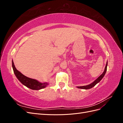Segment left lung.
<instances>
[{"instance_id": "1", "label": "left lung", "mask_w": 123, "mask_h": 123, "mask_svg": "<svg viewBox=\"0 0 123 123\" xmlns=\"http://www.w3.org/2000/svg\"><path fill=\"white\" fill-rule=\"evenodd\" d=\"M107 65H108V63L107 62L106 65L105 66V70H104V71L103 72V73L100 75L97 79L96 80H95L91 84H90V85H88L87 86H80V87H77V88H79V89H89L90 88H92V87H93L94 86H95L96 84H97L98 83H99V81L103 79V77L104 76V75H105L106 72L107 71Z\"/></svg>"}]
</instances>
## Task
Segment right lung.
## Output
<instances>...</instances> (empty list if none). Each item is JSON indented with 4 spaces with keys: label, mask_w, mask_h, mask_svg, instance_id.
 <instances>
[{
    "label": "right lung",
    "mask_w": 123,
    "mask_h": 123,
    "mask_svg": "<svg viewBox=\"0 0 123 123\" xmlns=\"http://www.w3.org/2000/svg\"><path fill=\"white\" fill-rule=\"evenodd\" d=\"M12 68L13 69V71L15 75L17 78V79L19 80L21 83L23 84L24 85L27 87L32 89V90H38L40 89H43L45 88L48 85L47 83H42L39 82L36 80L29 78L27 76H25L23 74L20 73L19 71H18L15 67L13 61H12Z\"/></svg>",
    "instance_id": "obj_1"
}]
</instances>
